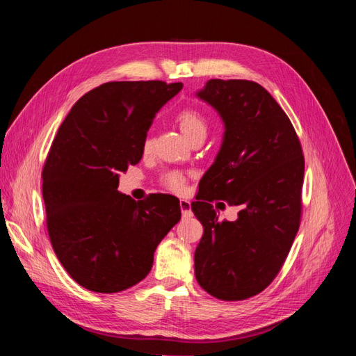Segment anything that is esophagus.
Masks as SVG:
<instances>
[{"mask_svg":"<svg viewBox=\"0 0 356 356\" xmlns=\"http://www.w3.org/2000/svg\"><path fill=\"white\" fill-rule=\"evenodd\" d=\"M179 207H181L182 217H184V218L191 217V215H193V212H191V203H190L188 200L181 199V200H179Z\"/></svg>","mask_w":356,"mask_h":356,"instance_id":"esophagus-1","label":"esophagus"}]
</instances>
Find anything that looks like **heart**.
<instances>
[{
  "label": "heart",
  "instance_id": "b5f03b06",
  "mask_svg": "<svg viewBox=\"0 0 356 356\" xmlns=\"http://www.w3.org/2000/svg\"><path fill=\"white\" fill-rule=\"evenodd\" d=\"M175 122L179 127V131L182 132L190 143L196 141V139L200 138H207L208 134V118L204 117V114L196 108H182L177 117ZM143 153H149L153 149V139L149 136H145L143 141ZM186 181L187 177L182 174L179 170H169L166 174L161 175L160 182L161 186L168 188L172 193H181L186 187Z\"/></svg>",
  "mask_w": 356,
  "mask_h": 356
}]
</instances>
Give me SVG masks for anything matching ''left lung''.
<instances>
[{
  "label": "left lung",
  "instance_id": "8db88e82",
  "mask_svg": "<svg viewBox=\"0 0 356 356\" xmlns=\"http://www.w3.org/2000/svg\"><path fill=\"white\" fill-rule=\"evenodd\" d=\"M197 95L220 113L225 132L191 203L203 225L196 279L220 300H246L273 282L296 239L303 149L281 105L258 83L215 79ZM213 201L238 206V220L220 222Z\"/></svg>",
  "mask_w": 356,
  "mask_h": 356
}]
</instances>
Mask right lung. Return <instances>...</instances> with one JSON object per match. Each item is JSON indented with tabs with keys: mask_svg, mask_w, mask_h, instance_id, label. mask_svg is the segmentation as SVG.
Masks as SVG:
<instances>
[{
	"mask_svg": "<svg viewBox=\"0 0 356 356\" xmlns=\"http://www.w3.org/2000/svg\"><path fill=\"white\" fill-rule=\"evenodd\" d=\"M182 83L110 81L75 102L42 166L47 233L60 264L95 293L141 282L154 251L181 218L179 200L135 202L117 191L118 174L143 157L157 111Z\"/></svg>",
	"mask_w": 356,
	"mask_h": 356,
	"instance_id": "obj_1",
	"label": "right lung"
}]
</instances>
